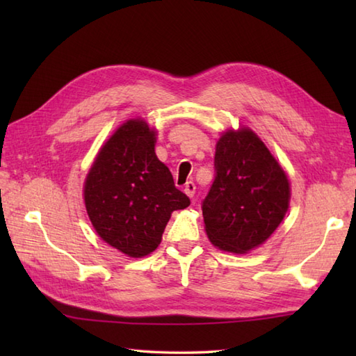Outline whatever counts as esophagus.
<instances>
[{"label": "esophagus", "instance_id": "esophagus-1", "mask_svg": "<svg viewBox=\"0 0 356 356\" xmlns=\"http://www.w3.org/2000/svg\"><path fill=\"white\" fill-rule=\"evenodd\" d=\"M184 191H185V194L188 195V197H194V194H195V185H194V182H186L185 186H184Z\"/></svg>", "mask_w": 356, "mask_h": 356}]
</instances>
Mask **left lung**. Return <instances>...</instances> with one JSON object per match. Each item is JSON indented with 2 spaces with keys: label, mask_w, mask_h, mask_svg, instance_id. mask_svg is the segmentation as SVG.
I'll return each mask as SVG.
<instances>
[{
  "label": "left lung",
  "mask_w": 356,
  "mask_h": 356,
  "mask_svg": "<svg viewBox=\"0 0 356 356\" xmlns=\"http://www.w3.org/2000/svg\"><path fill=\"white\" fill-rule=\"evenodd\" d=\"M214 182L202 202L211 243L243 254L266 241L289 207V180L251 130L226 131L217 142Z\"/></svg>",
  "instance_id": "obj_1"
}]
</instances>
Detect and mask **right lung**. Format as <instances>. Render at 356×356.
Instances as JSON below:
<instances>
[{
  "label": "right lung",
  "instance_id": "add662e5",
  "mask_svg": "<svg viewBox=\"0 0 356 356\" xmlns=\"http://www.w3.org/2000/svg\"><path fill=\"white\" fill-rule=\"evenodd\" d=\"M154 142L143 120H128L99 151L84 188L99 237L136 259L153 252L172 211L191 203L157 159Z\"/></svg>",
  "mask_w": 356,
  "mask_h": 356
}]
</instances>
